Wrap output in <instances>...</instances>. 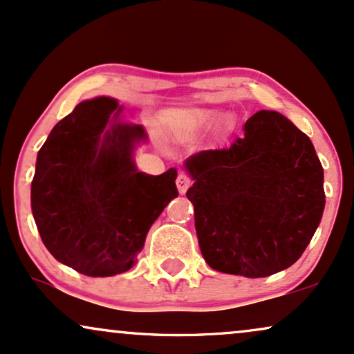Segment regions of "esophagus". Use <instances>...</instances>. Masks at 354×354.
<instances>
[{"instance_id":"1","label":"esophagus","mask_w":354,"mask_h":354,"mask_svg":"<svg viewBox=\"0 0 354 354\" xmlns=\"http://www.w3.org/2000/svg\"><path fill=\"white\" fill-rule=\"evenodd\" d=\"M176 184H177V189H178V192L180 194H185L187 192V189H189L190 187V184H192V178H190L189 176H187V174H178V177H177V180H176Z\"/></svg>"}]
</instances>
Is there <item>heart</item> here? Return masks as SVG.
<instances>
[{
    "instance_id": "heart-1",
    "label": "heart",
    "mask_w": 354,
    "mask_h": 354,
    "mask_svg": "<svg viewBox=\"0 0 354 354\" xmlns=\"http://www.w3.org/2000/svg\"><path fill=\"white\" fill-rule=\"evenodd\" d=\"M217 119L218 115L209 111H185V112H178L176 115V120H178L180 124H184V126L189 129L209 127L212 124L217 122Z\"/></svg>"
}]
</instances>
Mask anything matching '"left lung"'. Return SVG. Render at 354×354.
Wrapping results in <instances>:
<instances>
[{
	"mask_svg": "<svg viewBox=\"0 0 354 354\" xmlns=\"http://www.w3.org/2000/svg\"><path fill=\"white\" fill-rule=\"evenodd\" d=\"M195 184L198 247L210 268L263 278L301 257L325 209L323 167L308 136L273 111L245 122L227 147L185 164Z\"/></svg>",
	"mask_w": 354,
	"mask_h": 354,
	"instance_id": "1",
	"label": "left lung"
}]
</instances>
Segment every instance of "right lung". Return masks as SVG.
Instances as JSON below:
<instances>
[{"mask_svg": "<svg viewBox=\"0 0 354 354\" xmlns=\"http://www.w3.org/2000/svg\"><path fill=\"white\" fill-rule=\"evenodd\" d=\"M115 109L111 97L77 104L37 152L31 182L32 217L46 248L87 277L134 267L149 228L178 195L176 169L137 172L132 149L145 139L142 127L104 131Z\"/></svg>", "mask_w": 354, "mask_h": 354, "instance_id": "obj_1", "label": "right lung"}]
</instances>
